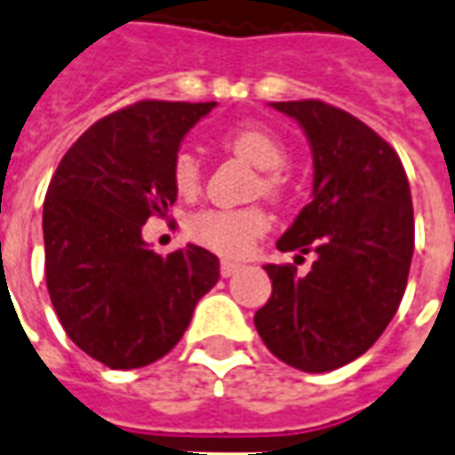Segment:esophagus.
Returning <instances> with one entry per match:
<instances>
[{
  "label": "esophagus",
  "instance_id": "esophagus-1",
  "mask_svg": "<svg viewBox=\"0 0 455 455\" xmlns=\"http://www.w3.org/2000/svg\"><path fill=\"white\" fill-rule=\"evenodd\" d=\"M238 268H241V263H234V260H221V268H219V271H221L224 278H231L234 273H238Z\"/></svg>",
  "mask_w": 455,
  "mask_h": 455
}]
</instances>
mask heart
<instances>
[{
  "label": "heart",
  "mask_w": 455,
  "mask_h": 455,
  "mask_svg": "<svg viewBox=\"0 0 455 455\" xmlns=\"http://www.w3.org/2000/svg\"><path fill=\"white\" fill-rule=\"evenodd\" d=\"M228 150L241 155L243 160L266 170L259 182V192L278 196L283 192L281 170L288 164V150L283 140L259 123H243L228 132ZM172 184L180 196H192L202 184V167L192 150H180L172 160ZM271 227V217L263 206H243V209H202L187 219V234L199 246L241 259L246 256L253 243Z\"/></svg>",
  "instance_id": "b5f03b06"
}]
</instances>
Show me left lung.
I'll return each instance as SVG.
<instances>
[{
	"mask_svg": "<svg viewBox=\"0 0 455 455\" xmlns=\"http://www.w3.org/2000/svg\"><path fill=\"white\" fill-rule=\"evenodd\" d=\"M271 106L300 123L315 162L313 199L278 251L317 259L305 275L268 263L273 293L253 323L285 364L338 370L379 339L402 303L414 253L409 180L392 145L347 110L323 100Z\"/></svg>",
	"mask_w": 455,
	"mask_h": 455,
	"instance_id": "left-lung-1",
	"label": "left lung"
}]
</instances>
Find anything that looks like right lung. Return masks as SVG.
Wrapping results in <instances>:
<instances>
[{
	"mask_svg": "<svg viewBox=\"0 0 455 455\" xmlns=\"http://www.w3.org/2000/svg\"><path fill=\"white\" fill-rule=\"evenodd\" d=\"M217 103L140 100L73 142L44 199L46 288L66 335L110 370H138L180 342L219 281L202 246L160 256L142 224L177 202L180 142Z\"/></svg>",
	"mask_w": 455,
	"mask_h": 455,
	"instance_id": "right-lung-1",
	"label": "right lung"
}]
</instances>
